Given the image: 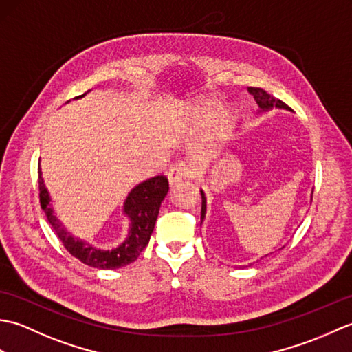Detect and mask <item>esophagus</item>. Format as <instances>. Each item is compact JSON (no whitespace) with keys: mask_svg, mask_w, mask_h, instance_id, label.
I'll return each instance as SVG.
<instances>
[{"mask_svg":"<svg viewBox=\"0 0 352 352\" xmlns=\"http://www.w3.org/2000/svg\"><path fill=\"white\" fill-rule=\"evenodd\" d=\"M189 177H192V169L184 162H178L175 164H172L168 172V180L170 186L180 184L183 180H188Z\"/></svg>","mask_w":352,"mask_h":352,"instance_id":"34e87169","label":"esophagus"}]
</instances>
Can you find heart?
I'll return each instance as SVG.
<instances>
[{"mask_svg":"<svg viewBox=\"0 0 352 352\" xmlns=\"http://www.w3.org/2000/svg\"><path fill=\"white\" fill-rule=\"evenodd\" d=\"M189 119L190 124L195 131H208L213 129L214 124V134H213V144H212V153L219 148L221 142L226 140L231 136L234 131L236 125L239 122V115L236 111H227L226 113V104L219 101L213 96H206L195 101V104L189 110Z\"/></svg>","mask_w":352,"mask_h":352,"instance_id":"1","label":"heart"}]
</instances>
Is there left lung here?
I'll list each match as a JSON object with an SVG mask.
<instances>
[{
	"instance_id": "8db88e82",
	"label": "left lung",
	"mask_w": 352,
	"mask_h": 352,
	"mask_svg": "<svg viewBox=\"0 0 352 352\" xmlns=\"http://www.w3.org/2000/svg\"><path fill=\"white\" fill-rule=\"evenodd\" d=\"M248 92L251 95H254V100L257 101L258 104V109L260 111H267L271 109H284V110H290L289 106H286L283 101L276 100L275 96L269 95L266 91H263V89L260 87H248ZM201 198H203V207H201V221L206 219V213H207V199H206V195L204 192L201 190Z\"/></svg>"
}]
</instances>
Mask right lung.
<instances>
[{
    "label": "right lung",
    "mask_w": 352,
    "mask_h": 352,
    "mask_svg": "<svg viewBox=\"0 0 352 352\" xmlns=\"http://www.w3.org/2000/svg\"><path fill=\"white\" fill-rule=\"evenodd\" d=\"M86 94L76 96L81 98ZM39 198L41 207L47 214V219L54 228L56 234L60 239L65 248L68 250L74 257L78 258L81 263L98 269H116L133 263L144 251L153 234L157 216L162 206V201L169 192L168 178L157 175L139 183L130 190L129 197L124 201V214L130 219L129 234L125 241L113 250H100L96 246L86 243L78 237H74L63 223L57 219L54 208L51 207V197L45 188L42 170L39 168Z\"/></svg>",
    "instance_id": "1"
}]
</instances>
